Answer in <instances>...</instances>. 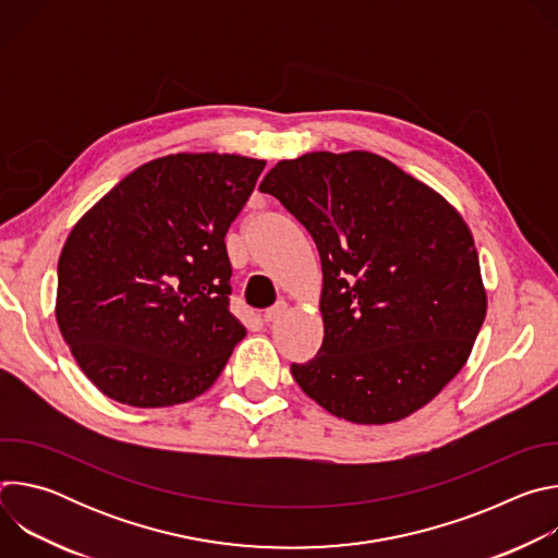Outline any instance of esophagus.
I'll return each mask as SVG.
<instances>
[{"label": "esophagus", "mask_w": 558, "mask_h": 558, "mask_svg": "<svg viewBox=\"0 0 558 558\" xmlns=\"http://www.w3.org/2000/svg\"><path fill=\"white\" fill-rule=\"evenodd\" d=\"M284 311H287V302H284V300H278L274 306H269V308L265 311V323H276V320H280V317L284 315Z\"/></svg>", "instance_id": "esophagus-1"}]
</instances>
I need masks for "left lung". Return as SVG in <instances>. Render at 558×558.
<instances>
[{
    "instance_id": "obj_1",
    "label": "left lung",
    "mask_w": 558,
    "mask_h": 558,
    "mask_svg": "<svg viewBox=\"0 0 558 558\" xmlns=\"http://www.w3.org/2000/svg\"><path fill=\"white\" fill-rule=\"evenodd\" d=\"M323 260L325 340L291 364L331 415L390 424L461 371L486 317L472 233L452 205L371 151H311L260 183Z\"/></svg>"
}]
</instances>
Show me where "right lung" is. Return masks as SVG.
Instances as JSON below:
<instances>
[{"label":"right lung","mask_w":558,"mask_h":558,"mask_svg":"<svg viewBox=\"0 0 558 558\" xmlns=\"http://www.w3.org/2000/svg\"><path fill=\"white\" fill-rule=\"evenodd\" d=\"M265 161L170 154L136 168L74 225L57 267V325L110 400H194L247 329L229 311L225 233Z\"/></svg>","instance_id":"obj_1"}]
</instances>
